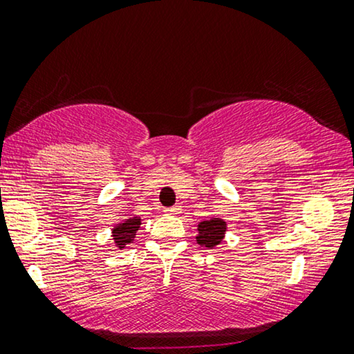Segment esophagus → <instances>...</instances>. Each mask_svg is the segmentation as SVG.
Wrapping results in <instances>:
<instances>
[{"label":"esophagus","instance_id":"esophagus-1","mask_svg":"<svg viewBox=\"0 0 354 354\" xmlns=\"http://www.w3.org/2000/svg\"><path fill=\"white\" fill-rule=\"evenodd\" d=\"M178 212H180V207L178 206H172L166 209V214H171V216H176V214H178Z\"/></svg>","mask_w":354,"mask_h":354}]
</instances>
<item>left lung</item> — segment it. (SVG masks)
<instances>
[{
  "instance_id": "8db88e82",
  "label": "left lung",
  "mask_w": 354,
  "mask_h": 354,
  "mask_svg": "<svg viewBox=\"0 0 354 354\" xmlns=\"http://www.w3.org/2000/svg\"><path fill=\"white\" fill-rule=\"evenodd\" d=\"M225 234V222L222 219H209L203 221L198 225V236L196 241L201 246L212 248V246L219 245Z\"/></svg>"
}]
</instances>
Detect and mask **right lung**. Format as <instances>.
<instances>
[{
  "label": "right lung",
  "instance_id": "add662e5",
  "mask_svg": "<svg viewBox=\"0 0 354 354\" xmlns=\"http://www.w3.org/2000/svg\"><path fill=\"white\" fill-rule=\"evenodd\" d=\"M140 224H142L140 217H130V219H125L122 224L115 225L113 229V240L115 246L124 248L125 245H129L135 239V234H137Z\"/></svg>",
  "mask_w": 354,
  "mask_h": 354
}]
</instances>
